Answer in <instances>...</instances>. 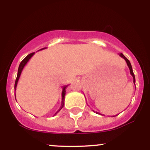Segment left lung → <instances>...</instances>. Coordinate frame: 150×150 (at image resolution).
Masks as SVG:
<instances>
[{"label": "left lung", "mask_w": 150, "mask_h": 150, "mask_svg": "<svg viewBox=\"0 0 150 150\" xmlns=\"http://www.w3.org/2000/svg\"><path fill=\"white\" fill-rule=\"evenodd\" d=\"M119 56H120V57H121V58H124L125 61V62H126V63H127V65H128V66L129 69H130V75H132V78H133V83L135 84V75H134V73H133V71H132V65H131V64H130V62L129 61V60H128V58H127L126 57H125V56H124V55L123 54V53H120V54H119ZM96 113H97V114H100V113H98V112H96ZM100 115H102V114H100Z\"/></svg>", "instance_id": "left-lung-1"}]
</instances>
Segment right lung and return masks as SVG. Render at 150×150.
<instances>
[{
  "instance_id": "add662e5",
  "label": "right lung",
  "mask_w": 150,
  "mask_h": 150,
  "mask_svg": "<svg viewBox=\"0 0 150 150\" xmlns=\"http://www.w3.org/2000/svg\"><path fill=\"white\" fill-rule=\"evenodd\" d=\"M44 49H46V48H44V49H42L40 50H43ZM35 53H30V54L27 55L26 57L24 58L23 60H22L21 63H20V65H19V68H18V75H17V78H16V80H15V90H16V88H17V85H18V80L19 79H20V75H21V73L22 72V70H23V68H25V66L26 65V64L27 63V62L30 61V59L32 57V56ZM68 85H65V86H63V90H62V101H61V107H60L59 109L57 111H56V113L54 114L56 115L57 113L59 112L63 108V106H64V102H65V92H66V91H65V89H66L67 87H68ZM15 99H16V96H15Z\"/></svg>"
}]
</instances>
